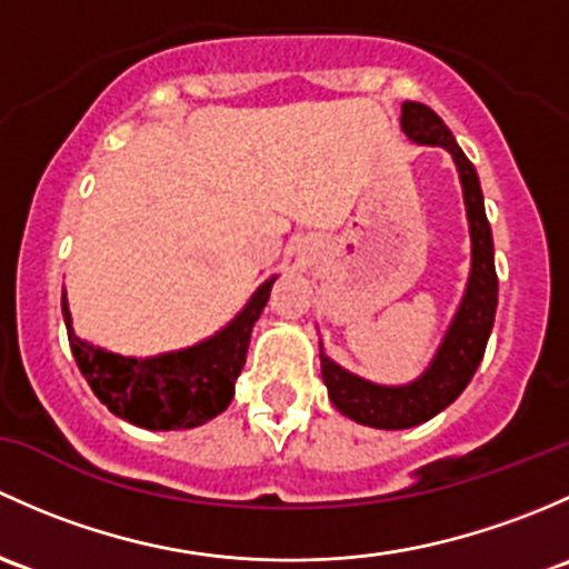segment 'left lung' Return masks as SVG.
I'll return each instance as SVG.
<instances>
[{
	"mask_svg": "<svg viewBox=\"0 0 569 569\" xmlns=\"http://www.w3.org/2000/svg\"><path fill=\"white\" fill-rule=\"evenodd\" d=\"M400 126L416 144H436L449 150L458 163L462 199H466L468 230H471V277L462 296L458 315L438 348L436 359L425 372L408 386H378L359 375L342 370L320 350V372L333 406L339 413L359 425L378 430H406L432 419L443 408L452 406L477 372L488 348L490 328H493L496 303H499V277L493 262V236H490L488 216H485L482 189L473 163L455 142L452 131L443 126L441 117L430 107L416 101L402 103Z\"/></svg>",
	"mask_w": 569,
	"mask_h": 569,
	"instance_id": "1",
	"label": "left lung"
}]
</instances>
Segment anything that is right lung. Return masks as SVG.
<instances>
[{"instance_id":"obj_1","label":"right lung","mask_w":569,"mask_h":569,"mask_svg":"<svg viewBox=\"0 0 569 569\" xmlns=\"http://www.w3.org/2000/svg\"><path fill=\"white\" fill-rule=\"evenodd\" d=\"M273 282L277 277L257 287L238 318L216 337L153 359H128L76 337L62 296L70 350L90 389L111 413L144 430H189L230 406L246 365L251 328L266 309Z\"/></svg>"}]
</instances>
